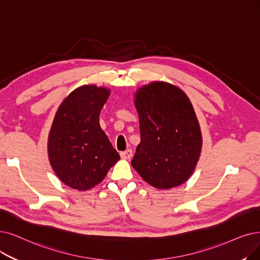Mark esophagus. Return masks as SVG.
<instances>
[{"label": "esophagus", "instance_id": "34e87169", "mask_svg": "<svg viewBox=\"0 0 260 260\" xmlns=\"http://www.w3.org/2000/svg\"><path fill=\"white\" fill-rule=\"evenodd\" d=\"M120 155H121V157L123 158V159H129V158H131L132 155H133V151H132L131 149H128V150H126V151L121 152Z\"/></svg>", "mask_w": 260, "mask_h": 260}]
</instances>
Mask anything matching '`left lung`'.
I'll list each match as a JSON object with an SVG mask.
<instances>
[{
  "mask_svg": "<svg viewBox=\"0 0 260 260\" xmlns=\"http://www.w3.org/2000/svg\"><path fill=\"white\" fill-rule=\"evenodd\" d=\"M135 105L141 140L132 166L155 188L184 184L194 170L202 148L199 121L190 100L171 84L153 82L138 90Z\"/></svg>",
  "mask_w": 260,
  "mask_h": 260,
  "instance_id": "obj_1",
  "label": "left lung"
}]
</instances>
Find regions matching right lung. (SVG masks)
<instances>
[{"instance_id":"obj_1","label":"right lung","mask_w":260,"mask_h":260,"mask_svg":"<svg viewBox=\"0 0 260 260\" xmlns=\"http://www.w3.org/2000/svg\"><path fill=\"white\" fill-rule=\"evenodd\" d=\"M108 96L106 88L83 86L56 112L49 135L50 162L61 182L73 189L94 187L120 159L99 122Z\"/></svg>"}]
</instances>
